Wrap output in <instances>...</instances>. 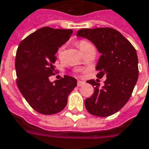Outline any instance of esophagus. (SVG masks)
Listing matches in <instances>:
<instances>
[{"mask_svg": "<svg viewBox=\"0 0 149 149\" xmlns=\"http://www.w3.org/2000/svg\"><path fill=\"white\" fill-rule=\"evenodd\" d=\"M85 84V82L84 81H82V80H78L77 81V86L78 87H80V86L84 85Z\"/></svg>", "mask_w": 149, "mask_h": 149, "instance_id": "esophagus-1", "label": "esophagus"}]
</instances>
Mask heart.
Returning <instances> with one entry per match:
<instances>
[{
  "mask_svg": "<svg viewBox=\"0 0 149 149\" xmlns=\"http://www.w3.org/2000/svg\"><path fill=\"white\" fill-rule=\"evenodd\" d=\"M78 46L80 47V50L83 52L84 50L85 49H87L88 47L91 46V44L88 42L87 41L85 40H80L79 42H78ZM63 50H64V46H61V47H58V51H57V56H58V58L59 59L62 58V56H63Z\"/></svg>",
  "mask_w": 149,
  "mask_h": 149,
  "instance_id": "b5f03b06",
  "label": "heart"
}]
</instances>
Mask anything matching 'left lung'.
Returning a JSON list of instances; mask_svg holds the SVG:
<instances>
[{
    "label": "left lung",
    "mask_w": 149,
    "mask_h": 149,
    "mask_svg": "<svg viewBox=\"0 0 149 149\" xmlns=\"http://www.w3.org/2000/svg\"><path fill=\"white\" fill-rule=\"evenodd\" d=\"M77 37L87 38L101 54L97 63V77H106L104 86L93 80L94 93L85 100L89 113L99 117L115 114L130 100L138 79V58L133 45L116 30L110 27L80 29Z\"/></svg>",
    "instance_id": "8db88e82"
}]
</instances>
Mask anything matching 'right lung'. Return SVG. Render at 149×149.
<instances>
[{
	"label": "right lung",
	"instance_id": "obj_1",
	"mask_svg": "<svg viewBox=\"0 0 149 149\" xmlns=\"http://www.w3.org/2000/svg\"><path fill=\"white\" fill-rule=\"evenodd\" d=\"M71 29L45 27L28 35L19 45L16 67L19 90L35 111L42 114H54L67 105L68 96L77 86V80L65 76L49 81L54 74L58 47L69 40Z\"/></svg>",
	"mask_w": 149,
	"mask_h": 149
}]
</instances>
